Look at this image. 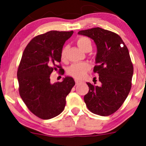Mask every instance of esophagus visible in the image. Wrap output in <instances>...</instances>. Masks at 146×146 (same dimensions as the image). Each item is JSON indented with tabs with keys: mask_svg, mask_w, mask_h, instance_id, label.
Wrapping results in <instances>:
<instances>
[{
	"mask_svg": "<svg viewBox=\"0 0 146 146\" xmlns=\"http://www.w3.org/2000/svg\"><path fill=\"white\" fill-rule=\"evenodd\" d=\"M75 82H76V85H78L79 83H80V80H75Z\"/></svg>",
	"mask_w": 146,
	"mask_h": 146,
	"instance_id": "34e87169",
	"label": "esophagus"
}]
</instances>
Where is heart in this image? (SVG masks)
I'll return each mask as SVG.
<instances>
[{"mask_svg": "<svg viewBox=\"0 0 146 146\" xmlns=\"http://www.w3.org/2000/svg\"><path fill=\"white\" fill-rule=\"evenodd\" d=\"M77 45L82 51H85L88 48H92V43L89 38L80 36L76 41ZM66 47H64L61 51V61H64L66 58ZM90 68V65L87 62L78 63L72 64L68 69V74L76 79H82L86 76V73Z\"/></svg>", "mask_w": 146, "mask_h": 146, "instance_id": "heart-1", "label": "heart"}]
</instances>
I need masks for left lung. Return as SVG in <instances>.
Masks as SVG:
<instances>
[{"label":"left lung","mask_w":146,"mask_h":146,"mask_svg":"<svg viewBox=\"0 0 146 146\" xmlns=\"http://www.w3.org/2000/svg\"><path fill=\"white\" fill-rule=\"evenodd\" d=\"M78 34L93 39L97 46L93 71L99 74L101 82L100 86L87 83L89 91L84 101L94 114L111 115L123 104L131 88L133 67L129 50L117 34L100 27Z\"/></svg>","instance_id":"obj_1"}]
</instances>
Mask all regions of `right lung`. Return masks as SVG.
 <instances>
[{
	"mask_svg": "<svg viewBox=\"0 0 146 146\" xmlns=\"http://www.w3.org/2000/svg\"><path fill=\"white\" fill-rule=\"evenodd\" d=\"M73 31H49L34 37L25 48L17 76L19 93L29 111L42 119H50L64 111L66 98L75 85L73 78L52 84L50 76L61 66V51Z\"/></svg>",
	"mask_w": 146,
	"mask_h": 146,
	"instance_id": "1",
	"label": "right lung"
}]
</instances>
